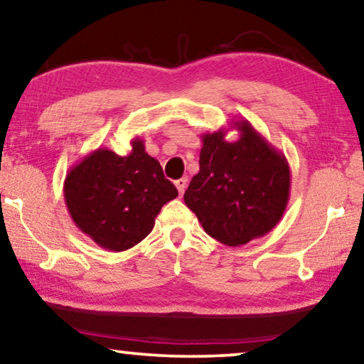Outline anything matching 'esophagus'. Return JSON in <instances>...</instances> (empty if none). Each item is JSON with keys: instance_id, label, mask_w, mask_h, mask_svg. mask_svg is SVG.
<instances>
[{"instance_id": "34e87169", "label": "esophagus", "mask_w": 364, "mask_h": 364, "mask_svg": "<svg viewBox=\"0 0 364 364\" xmlns=\"http://www.w3.org/2000/svg\"><path fill=\"white\" fill-rule=\"evenodd\" d=\"M175 184H176L178 191H180V194H181V196H183L184 189H186V186H188V178H181V180H178V181H175Z\"/></svg>"}]
</instances>
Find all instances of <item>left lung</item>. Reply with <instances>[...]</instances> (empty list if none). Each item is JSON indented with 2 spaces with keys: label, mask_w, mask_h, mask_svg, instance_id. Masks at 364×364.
Instances as JSON below:
<instances>
[{
  "label": "left lung",
  "mask_w": 364,
  "mask_h": 364,
  "mask_svg": "<svg viewBox=\"0 0 364 364\" xmlns=\"http://www.w3.org/2000/svg\"><path fill=\"white\" fill-rule=\"evenodd\" d=\"M227 130L203 134L199 173L184 193L205 234L229 247L267 235L283 217L291 191V170L283 151L274 149L247 119Z\"/></svg>",
  "instance_id": "obj_1"
}]
</instances>
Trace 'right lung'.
<instances>
[{
    "instance_id": "obj_1",
    "label": "right lung",
    "mask_w": 364,
    "mask_h": 364,
    "mask_svg": "<svg viewBox=\"0 0 364 364\" xmlns=\"http://www.w3.org/2000/svg\"><path fill=\"white\" fill-rule=\"evenodd\" d=\"M127 155L96 149L70 168L63 196L75 225L101 248L124 252L137 245L156 215L178 191L145 151L142 139L130 140Z\"/></svg>"
}]
</instances>
